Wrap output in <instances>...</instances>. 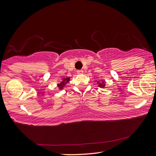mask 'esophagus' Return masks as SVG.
Returning a JSON list of instances; mask_svg holds the SVG:
<instances>
[{
  "mask_svg": "<svg viewBox=\"0 0 156 156\" xmlns=\"http://www.w3.org/2000/svg\"><path fill=\"white\" fill-rule=\"evenodd\" d=\"M77 73L78 74H82V73H83V70H82V69H78Z\"/></svg>",
  "mask_w": 156,
  "mask_h": 156,
  "instance_id": "esophagus-1",
  "label": "esophagus"
}]
</instances>
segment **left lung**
Listing matches in <instances>:
<instances>
[{
  "label": "left lung",
  "mask_w": 156,
  "mask_h": 156,
  "mask_svg": "<svg viewBox=\"0 0 156 156\" xmlns=\"http://www.w3.org/2000/svg\"><path fill=\"white\" fill-rule=\"evenodd\" d=\"M98 87H100L101 88H104L105 86V82H104L102 80L101 82H98Z\"/></svg>",
  "instance_id": "1"
}]
</instances>
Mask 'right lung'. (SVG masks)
Segmentation results:
<instances>
[{
    "instance_id": "1",
    "label": "right lung",
    "mask_w": 156,
    "mask_h": 156,
    "mask_svg": "<svg viewBox=\"0 0 156 156\" xmlns=\"http://www.w3.org/2000/svg\"><path fill=\"white\" fill-rule=\"evenodd\" d=\"M69 81V78H64V79H63V80L60 82V83H59V84H58V87H59V89H62L63 87H64V86H65V84H66V83H68V82Z\"/></svg>"
}]
</instances>
